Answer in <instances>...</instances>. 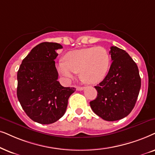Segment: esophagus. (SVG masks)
Masks as SVG:
<instances>
[{
	"mask_svg": "<svg viewBox=\"0 0 155 155\" xmlns=\"http://www.w3.org/2000/svg\"><path fill=\"white\" fill-rule=\"evenodd\" d=\"M84 87H83V86H76V90L77 91H82L84 90Z\"/></svg>",
	"mask_w": 155,
	"mask_h": 155,
	"instance_id": "esophagus-1",
	"label": "esophagus"
}]
</instances>
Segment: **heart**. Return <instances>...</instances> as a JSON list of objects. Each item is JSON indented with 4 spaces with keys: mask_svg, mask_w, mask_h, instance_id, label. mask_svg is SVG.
Masks as SVG:
<instances>
[{
    "mask_svg": "<svg viewBox=\"0 0 155 155\" xmlns=\"http://www.w3.org/2000/svg\"><path fill=\"white\" fill-rule=\"evenodd\" d=\"M64 59V61L57 64V69L66 80L70 81L74 74L79 73L80 79L89 84L101 81L108 73L110 63L108 52L102 47L69 51Z\"/></svg>",
    "mask_w": 155,
    "mask_h": 155,
    "instance_id": "1",
    "label": "heart"
}]
</instances>
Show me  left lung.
<instances>
[{
	"label": "left lung",
	"instance_id": "1",
	"mask_svg": "<svg viewBox=\"0 0 155 155\" xmlns=\"http://www.w3.org/2000/svg\"><path fill=\"white\" fill-rule=\"evenodd\" d=\"M112 64L105 79L95 86L98 92L91 108L107 121L118 120L130 114L141 87L138 67L126 51L111 47Z\"/></svg>",
	"mask_w": 155,
	"mask_h": 155
}]
</instances>
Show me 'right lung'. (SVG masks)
<instances>
[{"label": "right lung", "instance_id": "obj_1", "mask_svg": "<svg viewBox=\"0 0 155 155\" xmlns=\"http://www.w3.org/2000/svg\"><path fill=\"white\" fill-rule=\"evenodd\" d=\"M56 42H42L33 48L22 61L18 71L17 96L22 109L33 121L51 124L60 119L67 110L69 96L75 88L64 87L57 81L54 59Z\"/></svg>", "mask_w": 155, "mask_h": 155}]
</instances>
